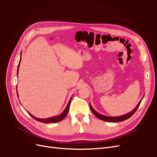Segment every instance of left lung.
Wrapping results in <instances>:
<instances>
[{
    "label": "left lung",
    "mask_w": 157,
    "mask_h": 157,
    "mask_svg": "<svg viewBox=\"0 0 157 157\" xmlns=\"http://www.w3.org/2000/svg\"><path fill=\"white\" fill-rule=\"evenodd\" d=\"M142 99H143V98H142ZM142 99H141V101L138 103V104H137V105L136 107V108L134 109V110H133L132 111H131L129 113L126 114V115H122V116H120V117H107V116H104V115H101V114H99V113H98V112H96V111H95L94 109L92 108V107L91 106V105H90V109H91L92 113L98 118H99V119H101V120L104 121H106V122H121V121L127 120L128 118H129L130 117H131L133 115H134V114L135 113V112L136 111V110L137 109V108L139 107L140 103L141 102Z\"/></svg>",
    "instance_id": "left-lung-1"
}]
</instances>
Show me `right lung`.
I'll return each mask as SVG.
<instances>
[{"mask_svg": "<svg viewBox=\"0 0 157 157\" xmlns=\"http://www.w3.org/2000/svg\"><path fill=\"white\" fill-rule=\"evenodd\" d=\"M21 60V59H20ZM19 67H20V63H19L18 64V67H17V74H18V71H19ZM18 96V94H17ZM71 98L70 99V100L68 103V105L66 107V108L65 109L64 111L61 114V115H58V116H56V117H51V118H43V119H42V118H36L34 116H33L31 114L29 113V115L34 118L35 120L39 121V122H44V123H56V122H58L59 121H62L63 118L67 116V113H68V111H69V107H70V104H71Z\"/></svg>", "mask_w": 157, "mask_h": 157, "instance_id": "1", "label": "right lung"}]
</instances>
